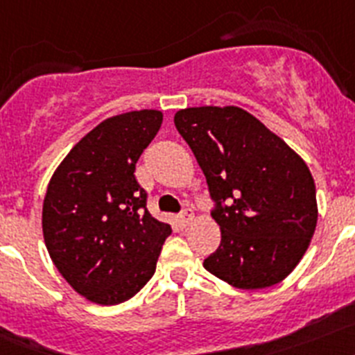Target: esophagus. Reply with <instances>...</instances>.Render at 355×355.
Instances as JSON below:
<instances>
[{
	"label": "esophagus",
	"mask_w": 355,
	"mask_h": 355,
	"mask_svg": "<svg viewBox=\"0 0 355 355\" xmlns=\"http://www.w3.org/2000/svg\"><path fill=\"white\" fill-rule=\"evenodd\" d=\"M192 218H193V211L190 208H184L183 211L180 213V222L183 225L190 224V222H192Z\"/></svg>",
	"instance_id": "obj_1"
}]
</instances>
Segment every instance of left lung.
I'll return each instance as SVG.
<instances>
[{
    "label": "left lung",
    "mask_w": 355,
    "mask_h": 355,
    "mask_svg": "<svg viewBox=\"0 0 355 355\" xmlns=\"http://www.w3.org/2000/svg\"><path fill=\"white\" fill-rule=\"evenodd\" d=\"M174 124L205 172L220 225L206 270L241 290L283 281L302 259L318 218L304 159L238 106L180 110Z\"/></svg>",
    "instance_id": "8db88e82"
}]
</instances>
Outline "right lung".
<instances>
[{
	"label": "right lung",
	"instance_id": "right-lung-1",
	"mask_svg": "<svg viewBox=\"0 0 355 355\" xmlns=\"http://www.w3.org/2000/svg\"><path fill=\"white\" fill-rule=\"evenodd\" d=\"M162 121L158 110L106 119L69 150L48 184L42 231L49 256L65 281L96 304L114 306L140 291L172 233L150 215L135 178Z\"/></svg>",
	"mask_w": 355,
	"mask_h": 355
}]
</instances>
